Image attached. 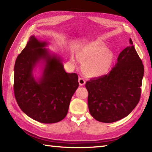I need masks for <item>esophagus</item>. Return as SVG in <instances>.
Instances as JSON below:
<instances>
[{
	"instance_id": "obj_1",
	"label": "esophagus",
	"mask_w": 152,
	"mask_h": 152,
	"mask_svg": "<svg viewBox=\"0 0 152 152\" xmlns=\"http://www.w3.org/2000/svg\"><path fill=\"white\" fill-rule=\"evenodd\" d=\"M78 82H79V84L80 85V86H83V85H84L85 83H86V81H85V80L83 79V78H79V80H78Z\"/></svg>"
}]
</instances>
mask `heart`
<instances>
[{
    "label": "heart",
    "instance_id": "obj_1",
    "mask_svg": "<svg viewBox=\"0 0 152 152\" xmlns=\"http://www.w3.org/2000/svg\"><path fill=\"white\" fill-rule=\"evenodd\" d=\"M76 56L82 63L83 72L91 78L101 77L109 72L115 61L114 53L107 47L96 42L80 47ZM70 61L74 63V57H71Z\"/></svg>",
    "mask_w": 152,
    "mask_h": 152
}]
</instances>
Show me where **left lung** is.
Instances as JSON below:
<instances>
[{
	"label": "left lung",
	"instance_id": "left-lung-1",
	"mask_svg": "<svg viewBox=\"0 0 152 152\" xmlns=\"http://www.w3.org/2000/svg\"><path fill=\"white\" fill-rule=\"evenodd\" d=\"M110 72L86 83L90 114L96 120L112 123L125 118L139 102L144 65L130 38Z\"/></svg>",
	"mask_w": 152,
	"mask_h": 152
}]
</instances>
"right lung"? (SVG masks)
Masks as SVG:
<instances>
[{
	"mask_svg": "<svg viewBox=\"0 0 152 152\" xmlns=\"http://www.w3.org/2000/svg\"><path fill=\"white\" fill-rule=\"evenodd\" d=\"M48 42L34 35L19 55L14 66V95L21 110L28 117L43 124H54L66 117L78 77L67 73L63 61L46 48ZM39 66L37 78L33 72Z\"/></svg>",
	"mask_w": 152,
	"mask_h": 152,
	"instance_id": "1",
	"label": "right lung"
}]
</instances>
